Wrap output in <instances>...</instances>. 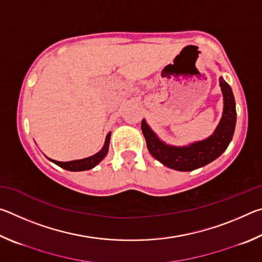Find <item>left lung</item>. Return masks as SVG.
<instances>
[{
  "label": "left lung",
  "instance_id": "1",
  "mask_svg": "<svg viewBox=\"0 0 262 262\" xmlns=\"http://www.w3.org/2000/svg\"><path fill=\"white\" fill-rule=\"evenodd\" d=\"M220 85L224 97L223 117L214 134L205 141L195 142L188 147H171L163 143L150 129L147 122L142 120L141 128L148 150L157 161L173 170L193 171L207 165L227 150L236 127V101L231 88L223 77L220 78Z\"/></svg>",
  "mask_w": 262,
  "mask_h": 262
}]
</instances>
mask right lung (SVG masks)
Returning a JSON list of instances; mask_svg holds the SVG:
<instances>
[{"label": "right lung", "mask_w": 262, "mask_h": 262, "mask_svg": "<svg viewBox=\"0 0 262 262\" xmlns=\"http://www.w3.org/2000/svg\"><path fill=\"white\" fill-rule=\"evenodd\" d=\"M110 139H111V133H108L107 136H106L105 144H104L103 149L91 157L78 159V161H72V162H57V161H53V159H50V161H52L53 163L56 164V165H59L60 167L64 168V170H68V171L90 170V168L95 167L97 164H99L101 161H103L104 157L106 156V154H107V151H108Z\"/></svg>", "instance_id": "add662e5"}]
</instances>
